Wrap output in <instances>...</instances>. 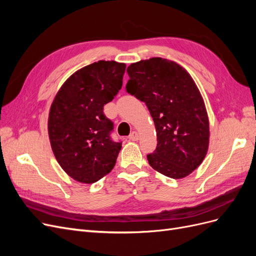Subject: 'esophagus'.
I'll list each match as a JSON object with an SVG mask.
<instances>
[{
	"instance_id": "1",
	"label": "esophagus",
	"mask_w": 256,
	"mask_h": 256,
	"mask_svg": "<svg viewBox=\"0 0 256 256\" xmlns=\"http://www.w3.org/2000/svg\"><path fill=\"white\" fill-rule=\"evenodd\" d=\"M129 140L130 141H138V134L134 131V132H131L129 136Z\"/></svg>"
}]
</instances>
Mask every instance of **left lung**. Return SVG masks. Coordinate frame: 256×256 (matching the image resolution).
I'll return each mask as SVG.
<instances>
[{"instance_id": "left-lung-1", "label": "left lung", "mask_w": 256, "mask_h": 256, "mask_svg": "<svg viewBox=\"0 0 256 256\" xmlns=\"http://www.w3.org/2000/svg\"><path fill=\"white\" fill-rule=\"evenodd\" d=\"M128 94L145 102L154 122L157 147L147 154L152 168L182 178L202 164L208 150L209 124L203 98L182 67L161 58L127 68Z\"/></svg>"}]
</instances>
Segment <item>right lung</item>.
<instances>
[{"label":"right lung","instance_id":"1","mask_svg":"<svg viewBox=\"0 0 256 256\" xmlns=\"http://www.w3.org/2000/svg\"><path fill=\"white\" fill-rule=\"evenodd\" d=\"M126 65L98 60L76 72L54 98L48 120L54 156L80 182L92 184L114 168L122 141H114L113 122L104 113L122 85Z\"/></svg>","mask_w":256,"mask_h":256}]
</instances>
